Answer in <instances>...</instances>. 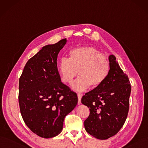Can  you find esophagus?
<instances>
[{"label": "esophagus", "mask_w": 148, "mask_h": 148, "mask_svg": "<svg viewBox=\"0 0 148 148\" xmlns=\"http://www.w3.org/2000/svg\"><path fill=\"white\" fill-rule=\"evenodd\" d=\"M77 97H78V104L80 105L81 103V99H82V95L80 94V93H78L77 94Z\"/></svg>", "instance_id": "1"}]
</instances>
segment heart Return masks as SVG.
<instances>
[{"label":"heart","mask_w":148,"mask_h":148,"mask_svg":"<svg viewBox=\"0 0 148 148\" xmlns=\"http://www.w3.org/2000/svg\"><path fill=\"white\" fill-rule=\"evenodd\" d=\"M57 70L62 81L71 84L79 73V78L74 84L77 91H83L90 86L95 88L106 80L110 71L108 58L95 47L82 46L68 52V58H62Z\"/></svg>","instance_id":"b5f03b06"}]
</instances>
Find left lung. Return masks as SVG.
Wrapping results in <instances>:
<instances>
[{"label": "left lung", "mask_w": 148, "mask_h": 148, "mask_svg": "<svg viewBox=\"0 0 148 148\" xmlns=\"http://www.w3.org/2000/svg\"><path fill=\"white\" fill-rule=\"evenodd\" d=\"M110 71L101 86L82 98L90 108V115L84 121L86 131L94 137L106 140L116 134L126 120L131 86L127 75L120 68L113 55L108 57Z\"/></svg>", "instance_id": "left-lung-1"}]
</instances>
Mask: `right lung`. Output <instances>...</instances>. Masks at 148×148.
<instances>
[{"mask_svg": "<svg viewBox=\"0 0 148 148\" xmlns=\"http://www.w3.org/2000/svg\"><path fill=\"white\" fill-rule=\"evenodd\" d=\"M66 38L48 45L30 58L19 78V103L22 117L33 132L42 138L62 132L65 116L77 106V94L63 84L57 60Z\"/></svg>", "mask_w": 148, "mask_h": 148, "instance_id": "right-lung-1", "label": "right lung"}]
</instances>
